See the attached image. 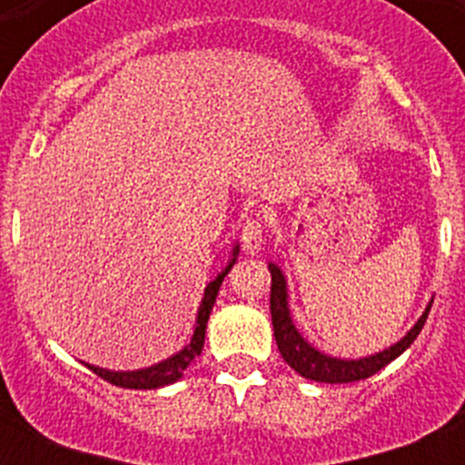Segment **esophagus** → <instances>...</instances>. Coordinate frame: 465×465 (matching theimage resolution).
Returning <instances> with one entry per match:
<instances>
[{"label":"esophagus","instance_id":"34e87169","mask_svg":"<svg viewBox=\"0 0 465 465\" xmlns=\"http://www.w3.org/2000/svg\"><path fill=\"white\" fill-rule=\"evenodd\" d=\"M262 224L258 219H248L243 229H241V241H243V251L248 255H258L262 251V243H265V236H262Z\"/></svg>","mask_w":465,"mask_h":465}]
</instances>
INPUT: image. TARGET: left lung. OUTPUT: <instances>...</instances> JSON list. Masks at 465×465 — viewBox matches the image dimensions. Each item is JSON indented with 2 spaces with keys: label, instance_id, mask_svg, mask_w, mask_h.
Wrapping results in <instances>:
<instances>
[{
  "label": "left lung",
  "instance_id": "obj_1",
  "mask_svg": "<svg viewBox=\"0 0 465 465\" xmlns=\"http://www.w3.org/2000/svg\"><path fill=\"white\" fill-rule=\"evenodd\" d=\"M270 275H272V290H270V313H272V328H275L277 350L282 354V360L290 364L299 376L311 379V381L321 383H352L361 381L374 376L376 371H381L386 364L401 357L408 347L415 342V338L422 331V325L427 321V313L432 309V302L425 306L422 316L415 321L411 331L405 332L403 338L393 342L391 347L381 350V352L367 354L360 360H345V357H332V354L321 352L318 347H313L309 340L299 332L294 318H292L290 309V287H287V275L277 262H268Z\"/></svg>",
  "mask_w": 465,
  "mask_h": 465
}]
</instances>
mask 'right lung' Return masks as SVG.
<instances>
[{
    "label": "right lung",
    "instance_id": "1",
    "mask_svg": "<svg viewBox=\"0 0 465 465\" xmlns=\"http://www.w3.org/2000/svg\"><path fill=\"white\" fill-rule=\"evenodd\" d=\"M239 258V243H233L232 253H229V262H226L222 272H219L212 282H207L203 294V302L197 306V316L195 325H193V335H190V342L183 350H178L175 354L166 357V360L156 361L152 367H142V369H127V371H115V369H104L96 367V364H86L94 374H98L105 381L115 383L120 389H137V391H149V389H163L168 383H175L178 379H183L185 369L193 364V361L200 357L204 347V331H207V321H210L212 306L217 302L219 287L224 282V277L229 275V270L233 268V262Z\"/></svg>",
    "mask_w": 465,
    "mask_h": 465
}]
</instances>
